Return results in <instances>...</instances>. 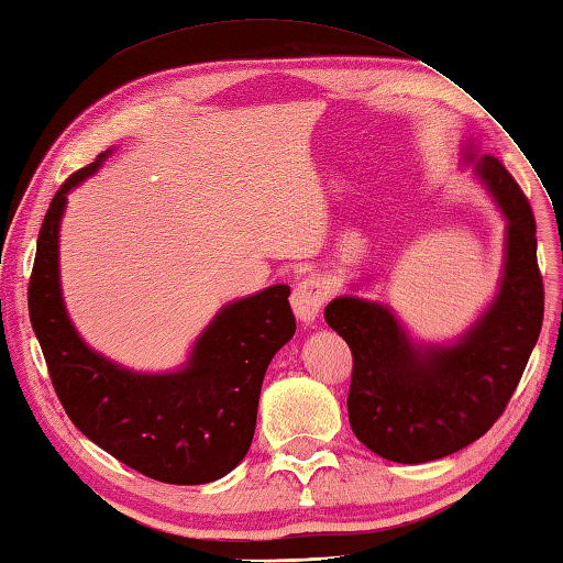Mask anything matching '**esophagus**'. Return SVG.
<instances>
[{"label":"esophagus","instance_id":"34e87169","mask_svg":"<svg viewBox=\"0 0 563 563\" xmlns=\"http://www.w3.org/2000/svg\"><path fill=\"white\" fill-rule=\"evenodd\" d=\"M329 297V288L324 285V280L319 278H302L300 283L295 285L292 297H290V305H292V312L295 317L302 321V324H309V321H314L321 312V307H324Z\"/></svg>","mask_w":563,"mask_h":563}]
</instances>
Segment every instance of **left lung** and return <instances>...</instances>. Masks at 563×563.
I'll use <instances>...</instances> for the list:
<instances>
[{
	"instance_id": "obj_1",
	"label": "left lung",
	"mask_w": 563,
	"mask_h": 563,
	"mask_svg": "<svg viewBox=\"0 0 563 563\" xmlns=\"http://www.w3.org/2000/svg\"><path fill=\"white\" fill-rule=\"evenodd\" d=\"M476 154L466 150V162ZM506 218V263L492 307L457 343L416 345L385 305L336 297L327 324L349 343V418L355 438L401 464L448 457L479 440L516 391L544 319L537 224L528 198L496 157L474 164Z\"/></svg>"
}]
</instances>
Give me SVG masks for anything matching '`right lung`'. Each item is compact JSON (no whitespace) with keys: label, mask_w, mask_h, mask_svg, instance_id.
<instances>
[{"label":"right lung","mask_w":563,"mask_h":563,"mask_svg":"<svg viewBox=\"0 0 563 563\" xmlns=\"http://www.w3.org/2000/svg\"><path fill=\"white\" fill-rule=\"evenodd\" d=\"M109 157L71 174L45 212L29 283L31 327L69 421L130 470L164 484L230 474L254 440L263 375L295 333L288 285L222 307L178 373L145 375L93 353L59 292L57 239L67 194Z\"/></svg>","instance_id":"right-lung-1"}]
</instances>
